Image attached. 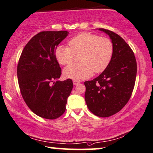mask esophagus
I'll return each mask as SVG.
<instances>
[{
    "mask_svg": "<svg viewBox=\"0 0 153 153\" xmlns=\"http://www.w3.org/2000/svg\"><path fill=\"white\" fill-rule=\"evenodd\" d=\"M79 81H76V80H74L73 81V84H74V85H78L79 84Z\"/></svg>",
    "mask_w": 153,
    "mask_h": 153,
    "instance_id": "obj_1",
    "label": "esophagus"
}]
</instances>
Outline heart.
<instances>
[{
    "label": "heart",
    "instance_id": "obj_1",
    "mask_svg": "<svg viewBox=\"0 0 153 153\" xmlns=\"http://www.w3.org/2000/svg\"><path fill=\"white\" fill-rule=\"evenodd\" d=\"M69 48L59 45L54 56L60 65H69L73 61L74 54L80 53L79 63L72 64L64 69V76L74 80H83L95 73L104 71L110 63L114 46L110 39L90 33H83L69 41Z\"/></svg>",
    "mask_w": 153,
    "mask_h": 153
}]
</instances>
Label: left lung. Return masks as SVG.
Segmentation results:
<instances>
[{"label": "left lung", "instance_id": "8db88e82", "mask_svg": "<svg viewBox=\"0 0 153 153\" xmlns=\"http://www.w3.org/2000/svg\"><path fill=\"white\" fill-rule=\"evenodd\" d=\"M99 30L110 37L114 54L108 67L99 76L84 82V97L91 113L108 117L120 111L129 101L135 86L137 63L133 50L121 37L103 28Z\"/></svg>", "mask_w": 153, "mask_h": 153}]
</instances>
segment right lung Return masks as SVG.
Segmentation results:
<instances>
[{"mask_svg": "<svg viewBox=\"0 0 153 153\" xmlns=\"http://www.w3.org/2000/svg\"><path fill=\"white\" fill-rule=\"evenodd\" d=\"M68 34L67 31L37 34L24 48L17 68L25 102L34 114L47 119H56L65 113L73 88L70 79L54 82L62 74L54 50Z\"/></svg>", "mask_w": 153, "mask_h": 153, "instance_id": "add662e5", "label": "right lung"}]
</instances>
